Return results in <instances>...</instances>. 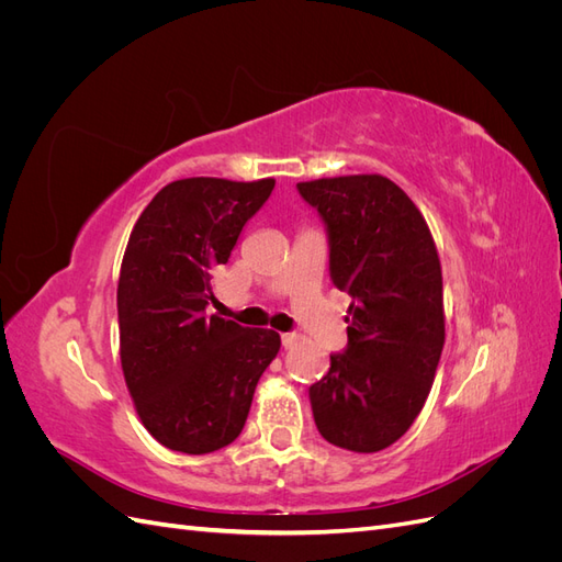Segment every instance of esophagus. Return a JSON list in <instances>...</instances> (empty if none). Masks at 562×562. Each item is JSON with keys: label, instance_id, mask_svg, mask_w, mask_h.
I'll use <instances>...</instances> for the list:
<instances>
[{"label": "esophagus", "instance_id": "34e87169", "mask_svg": "<svg viewBox=\"0 0 562 562\" xmlns=\"http://www.w3.org/2000/svg\"><path fill=\"white\" fill-rule=\"evenodd\" d=\"M297 342H300V335H295V333H283V335H281V345H283L285 349H293Z\"/></svg>", "mask_w": 562, "mask_h": 562}]
</instances>
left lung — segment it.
I'll use <instances>...</instances> for the list:
<instances>
[{"label":"left lung","mask_w":562,"mask_h":562,"mask_svg":"<svg viewBox=\"0 0 562 562\" xmlns=\"http://www.w3.org/2000/svg\"><path fill=\"white\" fill-rule=\"evenodd\" d=\"M326 223L333 285L351 295L347 349L310 386L318 434L380 452L413 427L446 342L443 274L427 220L384 176L297 182Z\"/></svg>","instance_id":"obj_1"}]
</instances>
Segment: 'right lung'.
Returning a JSON list of instances; mask_svg holds the SVG:
<instances>
[{
	"label": "right lung",
	"mask_w": 562,
	"mask_h": 562,
	"mask_svg": "<svg viewBox=\"0 0 562 562\" xmlns=\"http://www.w3.org/2000/svg\"><path fill=\"white\" fill-rule=\"evenodd\" d=\"M274 182L176 180L131 232L116 288L119 356L140 422L168 450L206 454L236 440L279 353V333L206 316L215 269Z\"/></svg>",
	"instance_id": "add662e5"
}]
</instances>
